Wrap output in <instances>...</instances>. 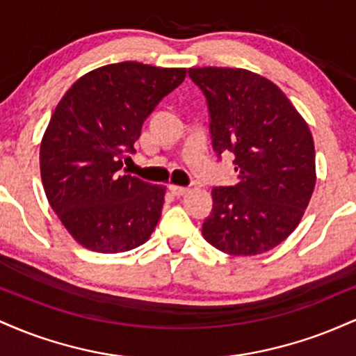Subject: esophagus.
<instances>
[{"label":"esophagus","mask_w":356,"mask_h":356,"mask_svg":"<svg viewBox=\"0 0 356 356\" xmlns=\"http://www.w3.org/2000/svg\"><path fill=\"white\" fill-rule=\"evenodd\" d=\"M169 189H170V192H172L174 195H184L187 191H189V189H187V187H184V186H175V184H170Z\"/></svg>","instance_id":"obj_1"}]
</instances>
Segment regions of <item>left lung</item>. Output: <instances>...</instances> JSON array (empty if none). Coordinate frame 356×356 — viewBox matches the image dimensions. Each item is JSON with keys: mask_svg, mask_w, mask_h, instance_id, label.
<instances>
[{"mask_svg": "<svg viewBox=\"0 0 356 356\" xmlns=\"http://www.w3.org/2000/svg\"><path fill=\"white\" fill-rule=\"evenodd\" d=\"M206 95L216 154H234L238 182L212 189L207 243L256 256L296 229L316 184L309 127L271 80L244 68H189Z\"/></svg>", "mask_w": 356, "mask_h": 356, "instance_id": "left-lung-1", "label": "left lung"}]
</instances>
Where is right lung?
I'll return each mask as SVG.
<instances>
[{
  "label": "right lung",
  "instance_id": "add662e5",
  "mask_svg": "<svg viewBox=\"0 0 356 356\" xmlns=\"http://www.w3.org/2000/svg\"><path fill=\"white\" fill-rule=\"evenodd\" d=\"M186 79V68L138 61L88 72L63 95L40 145L43 189L76 243L124 252L150 238L165 186L120 174L145 118Z\"/></svg>",
  "mask_w": 356,
  "mask_h": 356
}]
</instances>
